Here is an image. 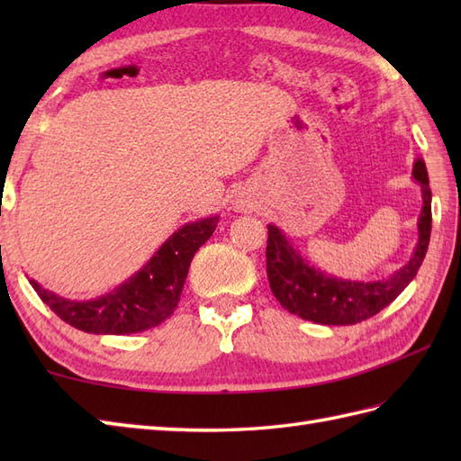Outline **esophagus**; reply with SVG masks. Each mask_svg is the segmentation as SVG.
Segmentation results:
<instances>
[{"label": "esophagus", "instance_id": "1", "mask_svg": "<svg viewBox=\"0 0 461 461\" xmlns=\"http://www.w3.org/2000/svg\"><path fill=\"white\" fill-rule=\"evenodd\" d=\"M236 208H238V210H243V203H241V202H238V205H236Z\"/></svg>", "mask_w": 461, "mask_h": 461}]
</instances>
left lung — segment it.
Listing matches in <instances>:
<instances>
[{
    "label": "left lung",
    "instance_id": "obj_1",
    "mask_svg": "<svg viewBox=\"0 0 461 461\" xmlns=\"http://www.w3.org/2000/svg\"><path fill=\"white\" fill-rule=\"evenodd\" d=\"M412 180L422 192L418 218V241L402 267L382 279H345L322 271L301 256L285 231L267 225V277L273 295L293 315L319 325H357L388 307L402 293L426 258L432 231V190L422 158L412 166Z\"/></svg>",
    "mask_w": 461,
    "mask_h": 461
}]
</instances>
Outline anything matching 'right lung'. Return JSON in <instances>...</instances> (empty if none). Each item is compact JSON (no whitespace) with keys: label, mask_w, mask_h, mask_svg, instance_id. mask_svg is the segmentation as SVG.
<instances>
[{"label":"right lung","mask_w":461,"mask_h":461,"mask_svg":"<svg viewBox=\"0 0 461 461\" xmlns=\"http://www.w3.org/2000/svg\"><path fill=\"white\" fill-rule=\"evenodd\" d=\"M220 215L184 223L121 285L96 299H65L29 279L45 305L68 325L93 335H132L168 319L184 289L194 253L218 228Z\"/></svg>","instance_id":"right-lung-1"}]
</instances>
